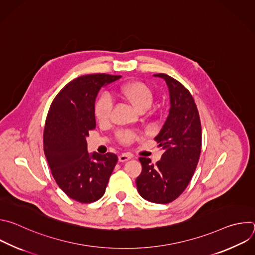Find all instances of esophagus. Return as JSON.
<instances>
[{"label":"esophagus","mask_w":255,"mask_h":255,"mask_svg":"<svg viewBox=\"0 0 255 255\" xmlns=\"http://www.w3.org/2000/svg\"><path fill=\"white\" fill-rule=\"evenodd\" d=\"M131 158H132V155L127 154V153H123V154H120V155H119V161H120V162L128 161V160L131 159Z\"/></svg>","instance_id":"esophagus-1"}]
</instances>
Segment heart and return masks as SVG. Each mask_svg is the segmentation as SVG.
Wrapping results in <instances>:
<instances>
[{"instance_id": "b5f03b06", "label": "heart", "mask_w": 255, "mask_h": 255, "mask_svg": "<svg viewBox=\"0 0 255 255\" xmlns=\"http://www.w3.org/2000/svg\"><path fill=\"white\" fill-rule=\"evenodd\" d=\"M117 95L129 103L139 113L148 110L153 102L151 89L143 82L132 81L119 87ZM113 110V101L108 96H101L94 105V114L97 121L101 124L108 123L111 119ZM140 133L131 130H121L117 133L118 141L123 145H130L140 138Z\"/></svg>"}]
</instances>
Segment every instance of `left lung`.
<instances>
[{"label":"left lung","mask_w":255,"mask_h":255,"mask_svg":"<svg viewBox=\"0 0 255 255\" xmlns=\"http://www.w3.org/2000/svg\"><path fill=\"white\" fill-rule=\"evenodd\" d=\"M169 91L170 108L166 121L154 138L164 152L155 164L139 157L142 171L136 178L140 196L156 204H168L189 186L202 149V127L197 105L190 91L175 79L157 74Z\"/></svg>","instance_id":"obj_1"}]
</instances>
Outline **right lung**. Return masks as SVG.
<instances>
[{
	"instance_id": "add662e5",
	"label": "right lung",
	"mask_w": 255,
	"mask_h": 255,
	"mask_svg": "<svg viewBox=\"0 0 255 255\" xmlns=\"http://www.w3.org/2000/svg\"><path fill=\"white\" fill-rule=\"evenodd\" d=\"M120 76L87 75L69 82L52 101L43 132L44 154L58 187L82 204L105 194L118 156L108 152L90 155L89 132L96 128L95 100L100 89Z\"/></svg>"
}]
</instances>
